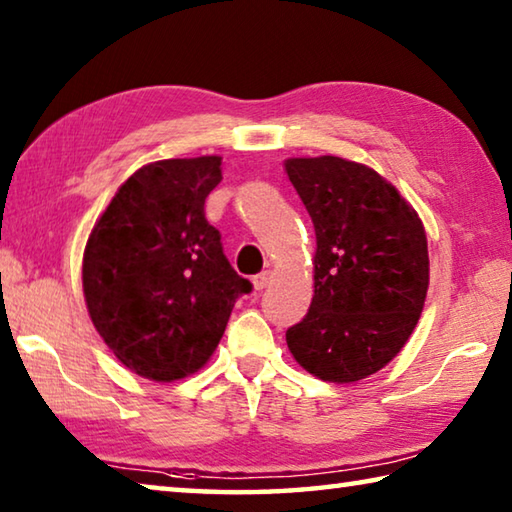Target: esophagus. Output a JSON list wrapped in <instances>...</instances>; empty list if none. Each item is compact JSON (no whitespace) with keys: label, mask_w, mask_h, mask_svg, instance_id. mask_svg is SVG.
<instances>
[{"label":"esophagus","mask_w":512,"mask_h":512,"mask_svg":"<svg viewBox=\"0 0 512 512\" xmlns=\"http://www.w3.org/2000/svg\"><path fill=\"white\" fill-rule=\"evenodd\" d=\"M272 274H274V272L270 270V267H267V270H263L261 274H256L254 279H251V281H254V288H256V290L267 288V285L272 283Z\"/></svg>","instance_id":"esophagus-1"}]
</instances>
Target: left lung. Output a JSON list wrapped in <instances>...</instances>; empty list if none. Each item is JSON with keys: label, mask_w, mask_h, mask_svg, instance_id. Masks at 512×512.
<instances>
[{"label": "left lung", "mask_w": 512, "mask_h": 512, "mask_svg": "<svg viewBox=\"0 0 512 512\" xmlns=\"http://www.w3.org/2000/svg\"><path fill=\"white\" fill-rule=\"evenodd\" d=\"M285 173L315 224V297L288 328L294 360L324 382L384 369L414 333L429 288L423 220L373 168L292 157Z\"/></svg>", "instance_id": "1"}]
</instances>
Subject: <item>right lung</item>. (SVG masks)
<instances>
[{
    "label": "right lung",
    "mask_w": 512,
    "mask_h": 512,
    "mask_svg": "<svg viewBox=\"0 0 512 512\" xmlns=\"http://www.w3.org/2000/svg\"><path fill=\"white\" fill-rule=\"evenodd\" d=\"M222 157L161 159L121 184L83 254L92 324L123 366L173 382L209 362L233 303L251 292L222 251L204 200Z\"/></svg>",
    "instance_id": "right-lung-1"
}]
</instances>
